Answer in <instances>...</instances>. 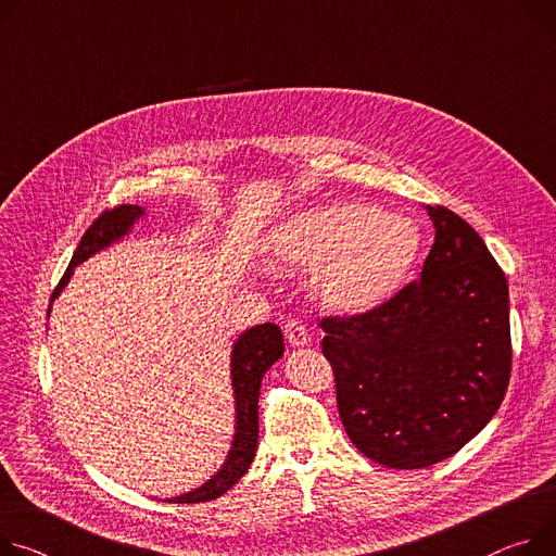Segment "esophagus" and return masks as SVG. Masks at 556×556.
Listing matches in <instances>:
<instances>
[{
    "label": "esophagus",
    "mask_w": 556,
    "mask_h": 556,
    "mask_svg": "<svg viewBox=\"0 0 556 556\" xmlns=\"http://www.w3.org/2000/svg\"><path fill=\"white\" fill-rule=\"evenodd\" d=\"M285 338L291 348H305L309 343V331L303 323L287 320L285 325Z\"/></svg>",
    "instance_id": "obj_1"
}]
</instances>
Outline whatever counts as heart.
<instances>
[{"label": "heart", "mask_w": 556, "mask_h": 556, "mask_svg": "<svg viewBox=\"0 0 556 556\" xmlns=\"http://www.w3.org/2000/svg\"><path fill=\"white\" fill-rule=\"evenodd\" d=\"M418 244L416 225L399 213L329 202L287 218L267 251L280 269L314 267L309 287L320 307L358 314L394 293Z\"/></svg>", "instance_id": "1"}]
</instances>
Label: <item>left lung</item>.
<instances>
[{"instance_id":"left-lung-1","label":"left lung","mask_w":556,"mask_h":556,"mask_svg":"<svg viewBox=\"0 0 556 556\" xmlns=\"http://www.w3.org/2000/svg\"><path fill=\"white\" fill-rule=\"evenodd\" d=\"M425 211L437 236L420 280L367 314L320 323L348 437L394 469L434 465L472 441L511 367L505 274L454 211Z\"/></svg>"}]
</instances>
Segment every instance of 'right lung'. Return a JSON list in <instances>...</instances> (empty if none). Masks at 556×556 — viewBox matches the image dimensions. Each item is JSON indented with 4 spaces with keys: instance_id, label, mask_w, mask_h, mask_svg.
<instances>
[{
    "instance_id": "right-lung-1",
    "label": "right lung",
    "mask_w": 556,
    "mask_h": 556,
    "mask_svg": "<svg viewBox=\"0 0 556 556\" xmlns=\"http://www.w3.org/2000/svg\"><path fill=\"white\" fill-rule=\"evenodd\" d=\"M144 218V208L138 204H122L113 211L102 213V216L81 236L68 269L64 271L60 285L55 287L49 305V316L53 309L55 298L64 291L73 271L91 255L109 249L119 242L124 236H129L136 223ZM285 354L282 331L274 323L255 325L244 329L231 348V388H233V405H236V425H233V441L227 452L225 463L211 479H206L200 488L185 492L180 496L168 498L170 503H200L211 501L225 494L231 485H236L249 469L255 447H258V396L261 382L267 369L280 361Z\"/></svg>"
}]
</instances>
